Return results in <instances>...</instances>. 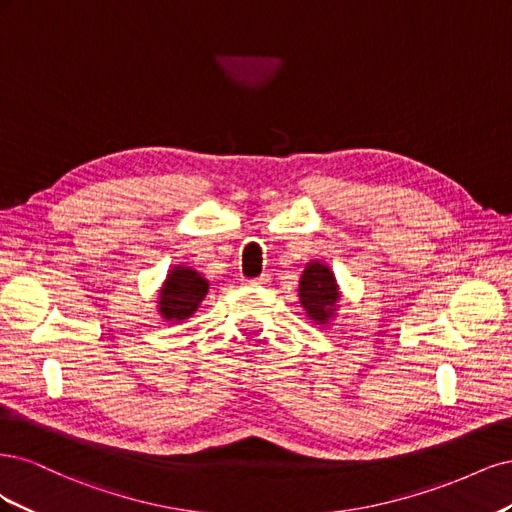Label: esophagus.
<instances>
[{"label":"esophagus","mask_w":512,"mask_h":512,"mask_svg":"<svg viewBox=\"0 0 512 512\" xmlns=\"http://www.w3.org/2000/svg\"><path fill=\"white\" fill-rule=\"evenodd\" d=\"M267 282H269V275H260V277H256V280H247V284H252V286H262Z\"/></svg>","instance_id":"34e87169"}]
</instances>
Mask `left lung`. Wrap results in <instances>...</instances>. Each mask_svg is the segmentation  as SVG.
Instances as JSON below:
<instances>
[{"instance_id":"obj_1","label":"left lung","mask_w":512,"mask_h":512,"mask_svg":"<svg viewBox=\"0 0 512 512\" xmlns=\"http://www.w3.org/2000/svg\"><path fill=\"white\" fill-rule=\"evenodd\" d=\"M299 299L309 318L318 324H327L339 299L333 271L327 265H322V262H309L301 275Z\"/></svg>"}]
</instances>
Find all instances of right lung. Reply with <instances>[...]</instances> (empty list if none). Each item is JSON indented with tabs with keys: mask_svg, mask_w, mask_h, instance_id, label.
<instances>
[{
	"mask_svg": "<svg viewBox=\"0 0 512 512\" xmlns=\"http://www.w3.org/2000/svg\"><path fill=\"white\" fill-rule=\"evenodd\" d=\"M209 282L190 267H175L168 273L164 288L160 290V314L164 320L183 322L190 318L200 301L205 299Z\"/></svg>",
	"mask_w": 512,
	"mask_h": 512,
	"instance_id": "right-lung-1",
	"label": "right lung"
}]
</instances>
